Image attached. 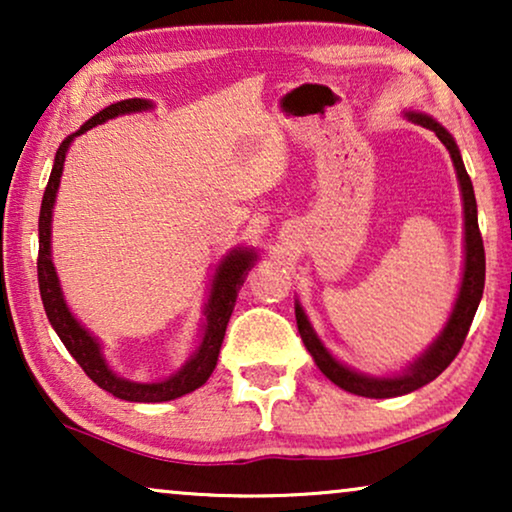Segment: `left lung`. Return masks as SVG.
Instances as JSON below:
<instances>
[{"label": "left lung", "instance_id": "1", "mask_svg": "<svg viewBox=\"0 0 512 512\" xmlns=\"http://www.w3.org/2000/svg\"><path fill=\"white\" fill-rule=\"evenodd\" d=\"M405 116H408L412 123L436 132V137L443 142L445 149L450 151L454 170H457L461 202H464V270H461L457 298H454L452 312L445 321L443 331L436 335V340H433L415 361L408 363L403 370H398V373L368 375L356 368H349L347 363H342L340 359H335L331 349L321 342L317 331H314L312 321L303 310V305H300V300H296L298 333L305 342L307 352H310L314 363H317V368L333 384H338L340 389L366 398L405 396L410 394V391L436 380V377L454 361V356L459 354L461 345H464L468 328H471V321L475 317V312H478L482 289H485V247H482V235L478 228V205H475L473 184L464 167V160H461L459 146L436 118L419 114V111H405Z\"/></svg>", "mask_w": 512, "mask_h": 512}]
</instances>
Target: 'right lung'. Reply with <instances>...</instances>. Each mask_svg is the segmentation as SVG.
I'll use <instances>...</instances> for the list:
<instances>
[{"mask_svg":"<svg viewBox=\"0 0 512 512\" xmlns=\"http://www.w3.org/2000/svg\"><path fill=\"white\" fill-rule=\"evenodd\" d=\"M153 109L151 100H142V97H132V100H121L116 104H109L107 109H102L100 114L88 118L79 130L65 137V142L60 144L58 153H55V163L48 177V186L44 191V200H41V212H39V291L41 300H44L46 317L51 321L53 331L58 333L62 345L67 347V352L74 356L76 363L83 368L90 380L97 387L109 391L111 396L123 398L130 403H163L174 401V398L186 396L202 387L209 380V375L214 373L216 361H219L221 342L226 335V326L233 314L237 293L244 286L249 270L254 268L258 261V251L254 247H235L230 249L226 256L221 258L219 265L214 268V275L209 279V291L205 307H202V324H200V342L193 349V354L188 356L184 366L177 373L165 377V380L156 382H135L125 380L109 366L107 356H104L102 342L74 317V312L69 310L65 293H62L60 277L55 272L53 265V249H51V233H53V207L55 198H58L60 177L65 170V158L72 142L83 132H88L95 125H102L111 121L116 116L125 114H139V111Z\"/></svg>","mask_w":512,"mask_h":512,"instance_id":"add662e5","label":"right lung"}]
</instances>
